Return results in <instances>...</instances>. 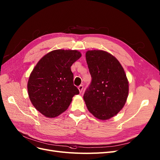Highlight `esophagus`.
<instances>
[{
    "mask_svg": "<svg viewBox=\"0 0 160 160\" xmlns=\"http://www.w3.org/2000/svg\"><path fill=\"white\" fill-rule=\"evenodd\" d=\"M78 89H79V92H82V89H83V86H82V85H79V86L78 87Z\"/></svg>",
    "mask_w": 160,
    "mask_h": 160,
    "instance_id": "34e87169",
    "label": "esophagus"
}]
</instances>
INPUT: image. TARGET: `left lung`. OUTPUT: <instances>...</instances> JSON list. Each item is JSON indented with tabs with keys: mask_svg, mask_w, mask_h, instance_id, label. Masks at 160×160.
<instances>
[{
	"mask_svg": "<svg viewBox=\"0 0 160 160\" xmlns=\"http://www.w3.org/2000/svg\"><path fill=\"white\" fill-rule=\"evenodd\" d=\"M87 63L91 82L83 98L89 111L100 120L117 114L126 103L128 81L122 65L111 54L102 50L87 51Z\"/></svg>",
	"mask_w": 160,
	"mask_h": 160,
	"instance_id": "1",
	"label": "left lung"
}]
</instances>
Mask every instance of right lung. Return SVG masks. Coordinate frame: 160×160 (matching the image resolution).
Returning <instances> with one entry per match:
<instances>
[{
    "instance_id": "obj_1",
    "label": "right lung",
    "mask_w": 160,
    "mask_h": 160,
    "mask_svg": "<svg viewBox=\"0 0 160 160\" xmlns=\"http://www.w3.org/2000/svg\"><path fill=\"white\" fill-rule=\"evenodd\" d=\"M81 53L77 50L57 49L43 56L31 73L28 82V95L37 111L48 118L63 112L79 93L73 85L71 66Z\"/></svg>"
}]
</instances>
